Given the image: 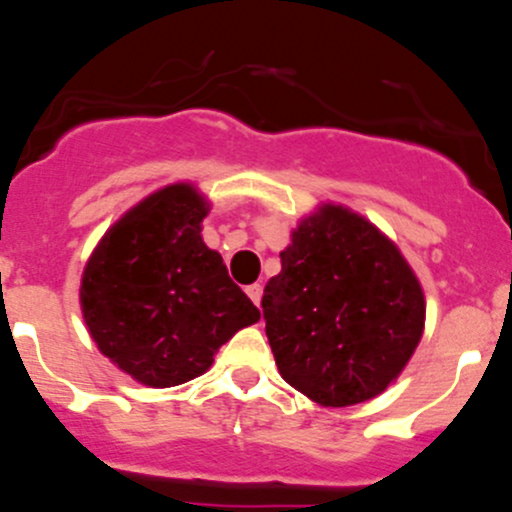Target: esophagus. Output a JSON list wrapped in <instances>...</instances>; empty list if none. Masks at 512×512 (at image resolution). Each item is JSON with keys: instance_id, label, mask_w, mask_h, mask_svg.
I'll use <instances>...</instances> for the list:
<instances>
[{"instance_id": "esophagus-1", "label": "esophagus", "mask_w": 512, "mask_h": 512, "mask_svg": "<svg viewBox=\"0 0 512 512\" xmlns=\"http://www.w3.org/2000/svg\"><path fill=\"white\" fill-rule=\"evenodd\" d=\"M246 293H249V298H251V301L256 303V306H258V303H261V293H263V288L258 286V283H251V286H246Z\"/></svg>"}]
</instances>
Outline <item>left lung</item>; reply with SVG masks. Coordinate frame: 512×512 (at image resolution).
<instances>
[{
  "label": "left lung",
  "mask_w": 512,
  "mask_h": 512,
  "mask_svg": "<svg viewBox=\"0 0 512 512\" xmlns=\"http://www.w3.org/2000/svg\"><path fill=\"white\" fill-rule=\"evenodd\" d=\"M261 308L283 381L331 408L386 391L426 326L421 281L398 246L341 204L298 221Z\"/></svg>",
  "instance_id": "8db88e82"
}]
</instances>
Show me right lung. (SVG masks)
I'll return each instance as SVG.
<instances>
[{
    "label": "right lung",
    "mask_w": 512,
    "mask_h": 512,
    "mask_svg": "<svg viewBox=\"0 0 512 512\" xmlns=\"http://www.w3.org/2000/svg\"><path fill=\"white\" fill-rule=\"evenodd\" d=\"M211 204L194 184H169L131 206L82 273L84 323L119 371L149 388L201 376L214 353L261 318L201 239Z\"/></svg>",
    "instance_id": "add662e5"
}]
</instances>
